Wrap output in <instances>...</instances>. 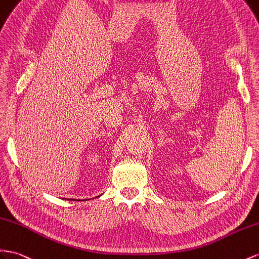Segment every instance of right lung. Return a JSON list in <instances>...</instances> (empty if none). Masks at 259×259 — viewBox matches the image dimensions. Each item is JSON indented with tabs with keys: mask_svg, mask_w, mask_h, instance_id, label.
Instances as JSON below:
<instances>
[{
	"mask_svg": "<svg viewBox=\"0 0 259 259\" xmlns=\"http://www.w3.org/2000/svg\"><path fill=\"white\" fill-rule=\"evenodd\" d=\"M98 197H99V196H98ZM67 200H75V199H72V198H69V199H68V198H67ZM77 201H79V199H78Z\"/></svg>",
	"mask_w": 259,
	"mask_h": 259,
	"instance_id": "right-lung-1",
	"label": "right lung"
}]
</instances>
